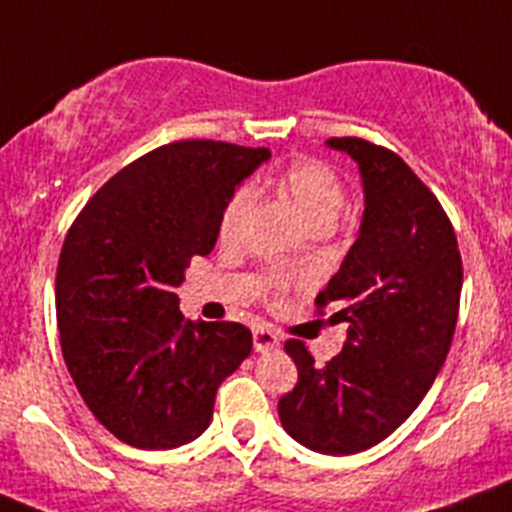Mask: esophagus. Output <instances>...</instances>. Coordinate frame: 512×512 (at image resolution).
<instances>
[{
    "label": "esophagus",
    "instance_id": "obj_1",
    "mask_svg": "<svg viewBox=\"0 0 512 512\" xmlns=\"http://www.w3.org/2000/svg\"><path fill=\"white\" fill-rule=\"evenodd\" d=\"M279 347L281 342L279 337H276V332H271L266 326H259V329L253 332V349H256V352H274V349Z\"/></svg>",
    "mask_w": 512,
    "mask_h": 512
}]
</instances>
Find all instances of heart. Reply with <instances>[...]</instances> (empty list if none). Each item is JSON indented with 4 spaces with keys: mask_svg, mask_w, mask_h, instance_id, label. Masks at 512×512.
Wrapping results in <instances>:
<instances>
[{
    "mask_svg": "<svg viewBox=\"0 0 512 512\" xmlns=\"http://www.w3.org/2000/svg\"><path fill=\"white\" fill-rule=\"evenodd\" d=\"M279 186L291 198V203H294L296 211L301 213V218H304L309 228H332L337 223L339 213H342L344 203H347L344 183L337 170L314 158L296 160L294 165H289L281 173ZM251 208V188L243 186L231 193V198H228L221 211V221H218V236H221V241L233 243L241 236L243 226H246L248 216H251Z\"/></svg>",
    "mask_w": 512,
    "mask_h": 512,
    "instance_id": "heart-1",
    "label": "heart"
}]
</instances>
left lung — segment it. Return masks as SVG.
Listing matches in <instances>:
<instances>
[{
  "label": "left lung",
  "mask_w": 512,
  "mask_h": 512,
  "mask_svg": "<svg viewBox=\"0 0 512 512\" xmlns=\"http://www.w3.org/2000/svg\"><path fill=\"white\" fill-rule=\"evenodd\" d=\"M357 163L364 213L357 241L316 306L347 321L344 349L316 364L286 342L299 382L279 399L284 430L321 455H354L392 435L420 405L450 352L462 259L447 213L397 153L329 138Z\"/></svg>",
  "instance_id": "obj_1"
}]
</instances>
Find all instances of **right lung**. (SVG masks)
I'll list each match as a JSON object with an SVG mask.
<instances>
[{"label":"right lung","mask_w":512,"mask_h":512,"mask_svg":"<svg viewBox=\"0 0 512 512\" xmlns=\"http://www.w3.org/2000/svg\"><path fill=\"white\" fill-rule=\"evenodd\" d=\"M266 148L180 140L143 155L87 201L57 266L62 357L92 415L140 450L196 440L216 392L251 354L236 321H191L178 289Z\"/></svg>","instance_id":"right-lung-1"}]
</instances>
